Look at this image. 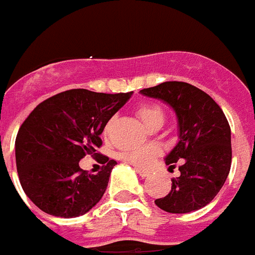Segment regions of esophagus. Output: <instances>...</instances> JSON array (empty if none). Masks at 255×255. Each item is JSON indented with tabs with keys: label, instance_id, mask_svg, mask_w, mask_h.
Wrapping results in <instances>:
<instances>
[{
	"label": "esophagus",
	"instance_id": "1",
	"mask_svg": "<svg viewBox=\"0 0 255 255\" xmlns=\"http://www.w3.org/2000/svg\"><path fill=\"white\" fill-rule=\"evenodd\" d=\"M137 172L139 174V176H142V178H147V176H150V171H144V170H140V168H137Z\"/></svg>",
	"mask_w": 255,
	"mask_h": 255
}]
</instances>
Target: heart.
<instances>
[{
	"label": "heart",
	"mask_w": 255,
	"mask_h": 255,
	"mask_svg": "<svg viewBox=\"0 0 255 255\" xmlns=\"http://www.w3.org/2000/svg\"><path fill=\"white\" fill-rule=\"evenodd\" d=\"M137 115L151 129L156 126H162L166 120V115L162 107L154 103L140 104L137 108ZM112 125H113V120H111L105 126V133H109ZM158 155H159V148L152 144L129 148L121 152L122 159L137 167H148Z\"/></svg>",
	"instance_id": "heart-1"
}]
</instances>
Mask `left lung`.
Masks as SVG:
<instances>
[{
  "mask_svg": "<svg viewBox=\"0 0 255 255\" xmlns=\"http://www.w3.org/2000/svg\"><path fill=\"white\" fill-rule=\"evenodd\" d=\"M140 93L174 108L179 122V142L166 156L180 176L171 179L168 195L155 204L170 213H188L209 204L231 171V126L219 104L204 91L184 83L166 81Z\"/></svg>",
  "mask_w": 255,
  "mask_h": 255,
  "instance_id": "obj_1",
  "label": "left lung"
}]
</instances>
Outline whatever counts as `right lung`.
<instances>
[{
    "mask_svg": "<svg viewBox=\"0 0 255 255\" xmlns=\"http://www.w3.org/2000/svg\"><path fill=\"white\" fill-rule=\"evenodd\" d=\"M130 96L70 89L44 100L28 115L15 138V162L22 188L38 208L71 219L101 200L117 162L97 151L100 135ZM85 155L103 164L97 174L80 168Z\"/></svg>",
    "mask_w": 255,
    "mask_h": 255,
    "instance_id": "add662e5",
    "label": "right lung"
}]
</instances>
